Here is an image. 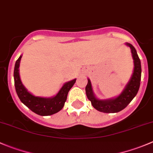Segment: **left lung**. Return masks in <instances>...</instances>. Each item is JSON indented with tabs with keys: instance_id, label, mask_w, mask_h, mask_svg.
<instances>
[{
	"instance_id": "left-lung-1",
	"label": "left lung",
	"mask_w": 153,
	"mask_h": 153,
	"mask_svg": "<svg viewBox=\"0 0 153 153\" xmlns=\"http://www.w3.org/2000/svg\"><path fill=\"white\" fill-rule=\"evenodd\" d=\"M126 45L130 47L134 61V70L132 77L129 79L123 92L115 98L107 100H100L94 95L90 80L88 79L86 86V94L88 99L91 101L92 106L100 112L105 113H115L124 109L132 101L138 92L141 77V65L136 49L132 44L126 43Z\"/></svg>"
}]
</instances>
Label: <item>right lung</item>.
<instances>
[{"mask_svg":"<svg viewBox=\"0 0 153 153\" xmlns=\"http://www.w3.org/2000/svg\"><path fill=\"white\" fill-rule=\"evenodd\" d=\"M22 55L15 62L14 69V81L15 90L21 102L30 109L32 112L42 116L51 115L59 112L63 107L67 98L69 91L75 83L76 79L65 83L55 96L52 98H43L35 96L27 91L23 85L19 75L20 62Z\"/></svg>","mask_w":153,"mask_h":153,"instance_id":"obj_1","label":"right lung"}]
</instances>
